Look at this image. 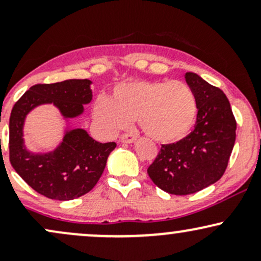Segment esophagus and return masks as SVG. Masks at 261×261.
<instances>
[{"label":"esophagus","instance_id":"obj_1","mask_svg":"<svg viewBox=\"0 0 261 261\" xmlns=\"http://www.w3.org/2000/svg\"><path fill=\"white\" fill-rule=\"evenodd\" d=\"M136 135L134 134H125L120 137V142L122 143H133L135 140H136Z\"/></svg>","mask_w":261,"mask_h":261}]
</instances>
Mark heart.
I'll list each match as a JSON object with an SVG mask.
<instances>
[{"label":"heart","mask_w":261,"mask_h":261,"mask_svg":"<svg viewBox=\"0 0 261 261\" xmlns=\"http://www.w3.org/2000/svg\"><path fill=\"white\" fill-rule=\"evenodd\" d=\"M93 115L108 135L127 127L136 118L147 136L169 143L184 139L194 127L197 100L193 89L181 81L134 80L116 86L112 99L98 97Z\"/></svg>","instance_id":"b5f03b06"}]
</instances>
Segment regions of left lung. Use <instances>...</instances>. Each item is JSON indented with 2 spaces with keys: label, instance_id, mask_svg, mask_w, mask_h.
Returning a JSON list of instances; mask_svg holds the SVG:
<instances>
[{
  "label": "left lung",
  "instance_id": "1",
  "mask_svg": "<svg viewBox=\"0 0 261 261\" xmlns=\"http://www.w3.org/2000/svg\"><path fill=\"white\" fill-rule=\"evenodd\" d=\"M197 100L194 130L162 148L147 173L166 193L189 195L220 180L236 142L237 122L228 98L199 74L185 73Z\"/></svg>",
  "mask_w": 261,
  "mask_h": 261
}]
</instances>
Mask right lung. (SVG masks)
Instances as JSON below:
<instances>
[{"label": "right lung", "mask_w": 261, "mask_h": 261, "mask_svg": "<svg viewBox=\"0 0 261 261\" xmlns=\"http://www.w3.org/2000/svg\"><path fill=\"white\" fill-rule=\"evenodd\" d=\"M92 81L66 80L35 85L14 104L10 118V161L29 187L53 200L67 201L89 193L103 174L115 142L100 143L85 128L67 125L62 141L49 152H32L23 139L25 118L33 109L53 104L66 122L82 115L92 101Z\"/></svg>", "instance_id": "add662e5"}]
</instances>
